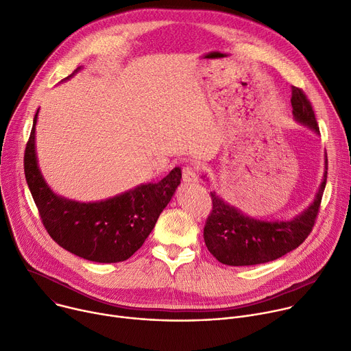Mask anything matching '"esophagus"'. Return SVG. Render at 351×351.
<instances>
[{
	"mask_svg": "<svg viewBox=\"0 0 351 351\" xmlns=\"http://www.w3.org/2000/svg\"><path fill=\"white\" fill-rule=\"evenodd\" d=\"M182 176H183V182L186 183H196L199 180V171L196 167L187 165L186 168H183Z\"/></svg>",
	"mask_w": 351,
	"mask_h": 351,
	"instance_id": "obj_1",
	"label": "esophagus"
}]
</instances>
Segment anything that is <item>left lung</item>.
Here are the masks:
<instances>
[{
  "instance_id": "obj_1",
  "label": "left lung",
  "mask_w": 351,
  "mask_h": 351,
  "mask_svg": "<svg viewBox=\"0 0 351 351\" xmlns=\"http://www.w3.org/2000/svg\"><path fill=\"white\" fill-rule=\"evenodd\" d=\"M293 114L297 121L319 134L312 105L302 89L291 88ZM325 175L313 203L291 221H259L243 215L227 204L214 192L213 210L204 226V242L213 256L222 265L253 266L276 261L298 247L311 234L319 213L328 178V156Z\"/></svg>"
}]
</instances>
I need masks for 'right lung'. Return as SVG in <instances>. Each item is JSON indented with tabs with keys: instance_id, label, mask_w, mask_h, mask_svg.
<instances>
[{
	"instance_id": "add662e5",
	"label": "right lung",
	"mask_w": 351,
	"mask_h": 351,
	"mask_svg": "<svg viewBox=\"0 0 351 351\" xmlns=\"http://www.w3.org/2000/svg\"><path fill=\"white\" fill-rule=\"evenodd\" d=\"M38 112L26 144L23 169L46 231L61 247L86 261L97 263L127 261L143 246L159 214L171 202L180 184V168L172 169L158 183L140 184L105 202L78 203L60 197L51 192L38 167L35 149Z\"/></svg>"
}]
</instances>
